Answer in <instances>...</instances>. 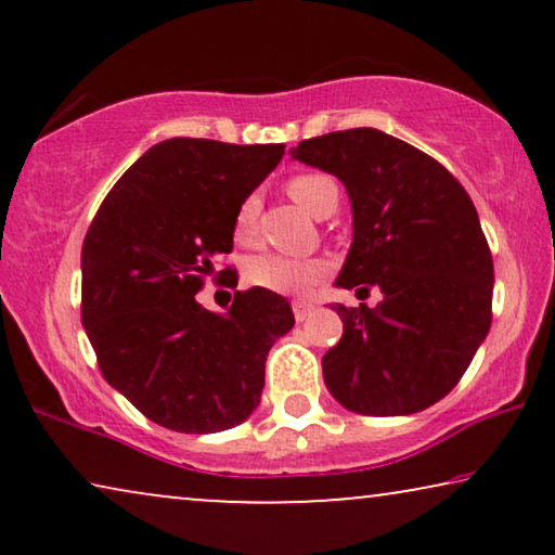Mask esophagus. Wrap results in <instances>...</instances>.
I'll return each mask as SVG.
<instances>
[{
	"label": "esophagus",
	"instance_id": "34e87169",
	"mask_svg": "<svg viewBox=\"0 0 555 555\" xmlns=\"http://www.w3.org/2000/svg\"><path fill=\"white\" fill-rule=\"evenodd\" d=\"M315 306L310 300H295L293 302V313H295V321H306V318H310V313H313Z\"/></svg>",
	"mask_w": 555,
	"mask_h": 555
}]
</instances>
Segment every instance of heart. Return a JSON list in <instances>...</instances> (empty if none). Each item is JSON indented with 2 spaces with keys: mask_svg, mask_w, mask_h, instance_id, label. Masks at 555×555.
<instances>
[{
  "mask_svg": "<svg viewBox=\"0 0 555 555\" xmlns=\"http://www.w3.org/2000/svg\"><path fill=\"white\" fill-rule=\"evenodd\" d=\"M287 194L293 196V202L298 204L302 211L313 217H323L325 211L336 209L338 204V186L336 181L325 173H295L287 179ZM255 224H257V199L247 196L234 211L232 234L240 245H249L255 237ZM331 264L318 257L310 260H298V257H285L275 253H262L249 257L245 264V278L249 285L264 287L270 293H283V295H308L315 291L318 285L328 278Z\"/></svg>",
  "mask_w": 555,
  "mask_h": 555,
  "instance_id": "1",
  "label": "heart"
}]
</instances>
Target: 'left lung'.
<instances>
[{"label":"left lung","mask_w":555,"mask_h":555,"mask_svg":"<svg viewBox=\"0 0 555 555\" xmlns=\"http://www.w3.org/2000/svg\"><path fill=\"white\" fill-rule=\"evenodd\" d=\"M291 154L338 177L351 199L353 242L336 287L382 291L376 308L333 306L344 321L323 356L333 399L371 416L437 404L492 321V255L473 199L442 164L376 128L318 135Z\"/></svg>","instance_id":"left-lung-1"}]
</instances>
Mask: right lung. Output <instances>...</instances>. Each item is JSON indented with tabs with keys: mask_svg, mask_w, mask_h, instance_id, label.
Listing matches in <instances>:
<instances>
[{
	"mask_svg": "<svg viewBox=\"0 0 555 555\" xmlns=\"http://www.w3.org/2000/svg\"><path fill=\"white\" fill-rule=\"evenodd\" d=\"M285 154L169 139L151 146L105 196L82 242V328L105 382L151 422L211 435L260 404L272 344L295 325L283 295L249 287L227 313L202 308L204 278L222 280L234 211ZM237 287V280H230Z\"/></svg>",
	"mask_w": 555,
	"mask_h": 555,
	"instance_id": "right-lung-1",
	"label": "right lung"
}]
</instances>
